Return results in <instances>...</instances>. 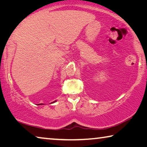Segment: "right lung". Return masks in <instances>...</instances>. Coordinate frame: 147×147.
<instances>
[{
    "label": "right lung",
    "instance_id": "obj_1",
    "mask_svg": "<svg viewBox=\"0 0 147 147\" xmlns=\"http://www.w3.org/2000/svg\"><path fill=\"white\" fill-rule=\"evenodd\" d=\"M54 102H56V101H54ZM54 102H53V103Z\"/></svg>",
    "mask_w": 147,
    "mask_h": 147
}]
</instances>
